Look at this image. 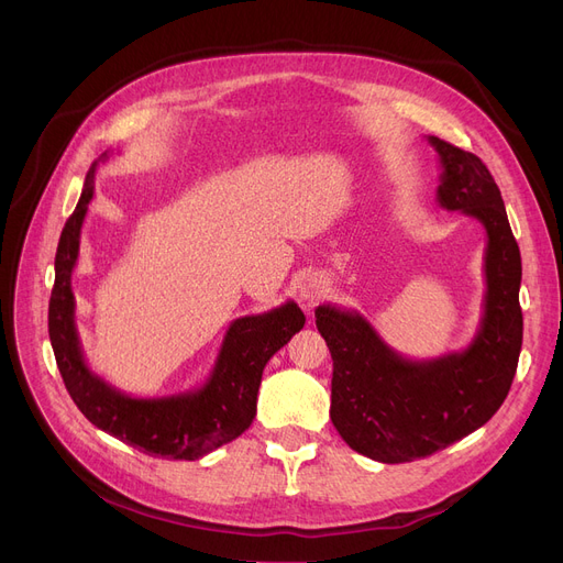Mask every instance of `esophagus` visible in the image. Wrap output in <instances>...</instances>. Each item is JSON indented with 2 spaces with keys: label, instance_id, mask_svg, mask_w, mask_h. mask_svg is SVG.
<instances>
[{
  "label": "esophagus",
  "instance_id": "1",
  "mask_svg": "<svg viewBox=\"0 0 563 563\" xmlns=\"http://www.w3.org/2000/svg\"><path fill=\"white\" fill-rule=\"evenodd\" d=\"M331 291V278L327 274L321 272H314V274H308L301 285H299V299L303 301V306H314L319 303L321 299H327Z\"/></svg>",
  "mask_w": 563,
  "mask_h": 563
}]
</instances>
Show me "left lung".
Listing matches in <instances>:
<instances>
[{"instance_id":"obj_1","label":"left lung","mask_w":563,"mask_h":563,"mask_svg":"<svg viewBox=\"0 0 563 563\" xmlns=\"http://www.w3.org/2000/svg\"><path fill=\"white\" fill-rule=\"evenodd\" d=\"M427 141L442 168L438 205L486 230V291L475 338L461 351L412 361L358 310L331 303L314 310L333 358V427L351 450L378 463L431 456L484 427L509 395L522 346V264L505 200L477 155L438 136Z\"/></svg>"}]
</instances>
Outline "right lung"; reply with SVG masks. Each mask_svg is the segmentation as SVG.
I'll use <instances>...</instances> for the list:
<instances>
[{"label":"right lung","instance_id":"obj_1","mask_svg":"<svg viewBox=\"0 0 563 563\" xmlns=\"http://www.w3.org/2000/svg\"><path fill=\"white\" fill-rule=\"evenodd\" d=\"M107 159L109 153L88 168L79 202L58 240L47 317L54 358L73 401L88 422L151 456L196 461L251 427L262 372L274 353L303 329L306 314L289 299L262 314L230 321L217 363L196 390L143 399L118 390L98 376L84 358L77 333L73 272L88 202L96 194V170Z\"/></svg>","mask_w":563,"mask_h":563}]
</instances>
